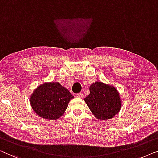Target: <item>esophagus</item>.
<instances>
[{
	"mask_svg": "<svg viewBox=\"0 0 158 158\" xmlns=\"http://www.w3.org/2000/svg\"><path fill=\"white\" fill-rule=\"evenodd\" d=\"M76 96L77 97H79V98H83L84 95H83V94H82V93H78V94H77Z\"/></svg>",
	"mask_w": 158,
	"mask_h": 158,
	"instance_id": "esophagus-1",
	"label": "esophagus"
}]
</instances>
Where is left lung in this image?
<instances>
[{
    "instance_id": "obj_1",
    "label": "left lung",
    "mask_w": 158,
    "mask_h": 158,
    "mask_svg": "<svg viewBox=\"0 0 158 158\" xmlns=\"http://www.w3.org/2000/svg\"><path fill=\"white\" fill-rule=\"evenodd\" d=\"M84 101L95 117L100 120L112 119L122 106L117 89L101 81H96L89 86V94Z\"/></svg>"
}]
</instances>
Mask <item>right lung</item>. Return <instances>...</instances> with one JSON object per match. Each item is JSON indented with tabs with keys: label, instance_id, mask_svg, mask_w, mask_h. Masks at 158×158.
I'll list each match as a JSON object with an SVG mask.
<instances>
[{
	"label": "right lung",
	"instance_id": "add662e5",
	"mask_svg": "<svg viewBox=\"0 0 158 158\" xmlns=\"http://www.w3.org/2000/svg\"><path fill=\"white\" fill-rule=\"evenodd\" d=\"M73 98L69 91L59 82H46L34 91L30 104L39 117L56 120L62 116Z\"/></svg>",
	"mask_w": 158,
	"mask_h": 158
}]
</instances>
